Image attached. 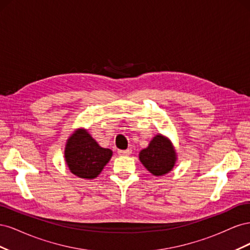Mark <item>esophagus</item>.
Segmentation results:
<instances>
[{
    "mask_svg": "<svg viewBox=\"0 0 250 250\" xmlns=\"http://www.w3.org/2000/svg\"><path fill=\"white\" fill-rule=\"evenodd\" d=\"M131 149H126V150H118L119 155H130L131 154Z\"/></svg>",
    "mask_w": 250,
    "mask_h": 250,
    "instance_id": "1",
    "label": "esophagus"
}]
</instances>
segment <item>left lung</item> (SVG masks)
<instances>
[{
  "label": "left lung",
  "mask_w": 250,
  "mask_h": 250,
  "mask_svg": "<svg viewBox=\"0 0 250 250\" xmlns=\"http://www.w3.org/2000/svg\"><path fill=\"white\" fill-rule=\"evenodd\" d=\"M139 156L144 167L155 176L169 173L176 162V152L171 141L162 134L155 135Z\"/></svg>",
  "instance_id": "left-lung-1"
}]
</instances>
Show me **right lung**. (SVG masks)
<instances>
[{
    "label": "right lung",
    "instance_id": "add662e5",
    "mask_svg": "<svg viewBox=\"0 0 250 250\" xmlns=\"http://www.w3.org/2000/svg\"><path fill=\"white\" fill-rule=\"evenodd\" d=\"M112 151L102 148L85 129H77L65 145L64 158L70 171L80 178H96L111 158Z\"/></svg>",
    "mask_w": 250,
    "mask_h": 250
}]
</instances>
